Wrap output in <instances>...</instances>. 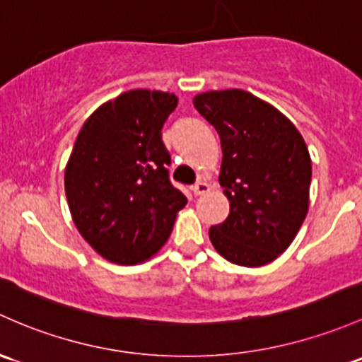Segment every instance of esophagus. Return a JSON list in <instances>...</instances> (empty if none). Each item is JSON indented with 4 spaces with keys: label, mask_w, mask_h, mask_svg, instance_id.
Listing matches in <instances>:
<instances>
[{
    "label": "esophagus",
    "mask_w": 362,
    "mask_h": 362,
    "mask_svg": "<svg viewBox=\"0 0 362 362\" xmlns=\"http://www.w3.org/2000/svg\"><path fill=\"white\" fill-rule=\"evenodd\" d=\"M194 196H204V194L210 192V184L206 182H197L196 185H192Z\"/></svg>",
    "instance_id": "1"
}]
</instances>
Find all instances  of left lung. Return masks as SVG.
Listing matches in <instances>:
<instances>
[{
	"instance_id": "8db88e82",
	"label": "left lung",
	"mask_w": 362,
	"mask_h": 362,
	"mask_svg": "<svg viewBox=\"0 0 362 362\" xmlns=\"http://www.w3.org/2000/svg\"><path fill=\"white\" fill-rule=\"evenodd\" d=\"M194 107L215 127L222 144L218 182L229 216L210 227L226 260L260 267L276 260L298 234L309 211L312 161L295 124L245 90H213Z\"/></svg>"
}]
</instances>
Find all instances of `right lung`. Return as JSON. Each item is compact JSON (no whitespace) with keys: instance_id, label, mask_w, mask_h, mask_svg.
<instances>
[{"instance_id":"add662e5","label":"right lung","mask_w":362,"mask_h":362,"mask_svg":"<svg viewBox=\"0 0 362 362\" xmlns=\"http://www.w3.org/2000/svg\"><path fill=\"white\" fill-rule=\"evenodd\" d=\"M177 104L168 91H124L91 114L72 147L64 175L72 222L112 264L149 260L187 204L171 185L161 140Z\"/></svg>"}]
</instances>
